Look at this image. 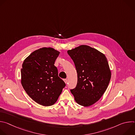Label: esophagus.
<instances>
[{
  "mask_svg": "<svg viewBox=\"0 0 135 135\" xmlns=\"http://www.w3.org/2000/svg\"><path fill=\"white\" fill-rule=\"evenodd\" d=\"M64 82H65V83L66 84H67V82H68V80H67V79H64Z\"/></svg>",
  "mask_w": 135,
  "mask_h": 135,
  "instance_id": "obj_1",
  "label": "esophagus"
}]
</instances>
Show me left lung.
I'll use <instances>...</instances> for the list:
<instances>
[{"mask_svg": "<svg viewBox=\"0 0 135 135\" xmlns=\"http://www.w3.org/2000/svg\"><path fill=\"white\" fill-rule=\"evenodd\" d=\"M75 65L78 83L70 91L76 102L90 106L102 97L109 84L111 71L105 55L97 49L81 45L67 51Z\"/></svg>", "mask_w": 135, "mask_h": 135, "instance_id": "obj_1", "label": "left lung"}]
</instances>
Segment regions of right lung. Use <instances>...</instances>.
<instances>
[{
    "label": "right lung",
    "mask_w": 135,
    "mask_h": 135,
    "mask_svg": "<svg viewBox=\"0 0 135 135\" xmlns=\"http://www.w3.org/2000/svg\"><path fill=\"white\" fill-rule=\"evenodd\" d=\"M59 54L53 48L42 47L32 52L22 64V85L33 100L44 106L54 104L66 85L54 65Z\"/></svg>",
    "instance_id": "obj_1"
}]
</instances>
